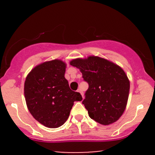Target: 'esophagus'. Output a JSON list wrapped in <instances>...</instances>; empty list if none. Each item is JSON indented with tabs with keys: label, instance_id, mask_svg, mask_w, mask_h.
I'll use <instances>...</instances> for the list:
<instances>
[{
	"label": "esophagus",
	"instance_id": "34e87169",
	"mask_svg": "<svg viewBox=\"0 0 155 155\" xmlns=\"http://www.w3.org/2000/svg\"><path fill=\"white\" fill-rule=\"evenodd\" d=\"M78 92H80V94H81V96H82V97H84V92H83L82 90H81V89H79V90H78Z\"/></svg>",
	"mask_w": 155,
	"mask_h": 155
}]
</instances>
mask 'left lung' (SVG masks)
Segmentation results:
<instances>
[{
  "label": "left lung",
  "instance_id": "8db88e82",
  "mask_svg": "<svg viewBox=\"0 0 155 155\" xmlns=\"http://www.w3.org/2000/svg\"><path fill=\"white\" fill-rule=\"evenodd\" d=\"M82 73L88 90L82 101L89 116L104 125L114 123L122 116L128 99L130 81L120 66L99 57L71 61Z\"/></svg>",
  "mask_w": 155,
  "mask_h": 155
}]
</instances>
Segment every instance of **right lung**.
Here are the masks:
<instances>
[{
	"label": "right lung",
	"mask_w": 155,
	"mask_h": 155,
	"mask_svg": "<svg viewBox=\"0 0 155 155\" xmlns=\"http://www.w3.org/2000/svg\"><path fill=\"white\" fill-rule=\"evenodd\" d=\"M65 63L54 60L35 67L26 77L24 93L28 110L43 125L57 128L65 123L75 101L82 100L65 79Z\"/></svg>",
	"instance_id": "obj_1"
}]
</instances>
